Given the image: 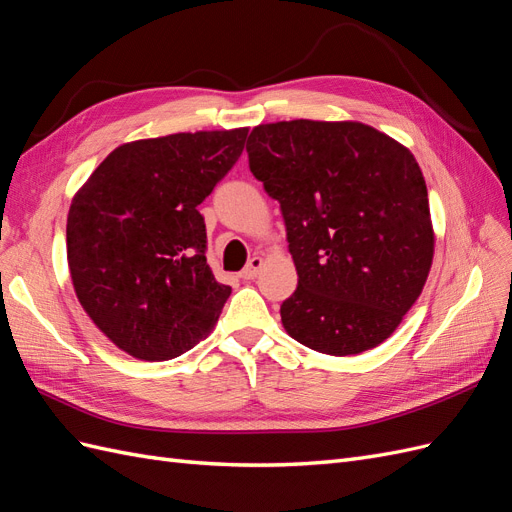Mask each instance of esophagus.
<instances>
[{"instance_id":"1","label":"esophagus","mask_w":512,"mask_h":512,"mask_svg":"<svg viewBox=\"0 0 512 512\" xmlns=\"http://www.w3.org/2000/svg\"><path fill=\"white\" fill-rule=\"evenodd\" d=\"M262 265H265V260H262L260 256H254L250 262H247L245 269L241 271V277L243 280H254V277H258Z\"/></svg>"}]
</instances>
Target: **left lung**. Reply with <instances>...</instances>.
Segmentation results:
<instances>
[{
    "label": "left lung",
    "instance_id": "obj_1",
    "mask_svg": "<svg viewBox=\"0 0 512 512\" xmlns=\"http://www.w3.org/2000/svg\"><path fill=\"white\" fill-rule=\"evenodd\" d=\"M252 175L280 203L299 286L282 324L299 344L350 356L389 339L433 262L429 198L412 151L361 121L260 123Z\"/></svg>",
    "mask_w": 512,
    "mask_h": 512
}]
</instances>
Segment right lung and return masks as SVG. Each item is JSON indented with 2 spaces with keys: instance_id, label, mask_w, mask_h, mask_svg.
<instances>
[{
  "instance_id": "add662e5",
  "label": "right lung",
  "mask_w": 512,
  "mask_h": 512,
  "mask_svg": "<svg viewBox=\"0 0 512 512\" xmlns=\"http://www.w3.org/2000/svg\"><path fill=\"white\" fill-rule=\"evenodd\" d=\"M245 138L247 128H235L123 143L76 190L66 224L76 299L134 359H175L218 322L230 286L207 265L198 205Z\"/></svg>"
}]
</instances>
